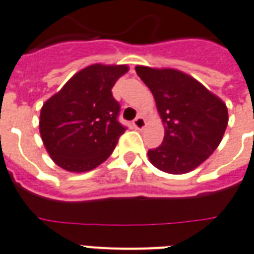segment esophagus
Returning a JSON list of instances; mask_svg holds the SVG:
<instances>
[{"label": "esophagus", "mask_w": 254, "mask_h": 254, "mask_svg": "<svg viewBox=\"0 0 254 254\" xmlns=\"http://www.w3.org/2000/svg\"><path fill=\"white\" fill-rule=\"evenodd\" d=\"M133 127H136L137 130H142V129H144V127H146L145 118L141 117V116H140V117H137L136 120L133 121Z\"/></svg>", "instance_id": "obj_1"}]
</instances>
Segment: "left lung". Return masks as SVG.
Wrapping results in <instances>:
<instances>
[{"instance_id": "1", "label": "left lung", "mask_w": 254, "mask_h": 254, "mask_svg": "<svg viewBox=\"0 0 254 254\" xmlns=\"http://www.w3.org/2000/svg\"><path fill=\"white\" fill-rule=\"evenodd\" d=\"M136 72L153 94L165 130L163 144L148 151L149 161L167 174L195 170L222 141L229 121L225 102L179 69L136 65Z\"/></svg>"}]
</instances>
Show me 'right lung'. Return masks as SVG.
Returning <instances> with one entry per match:
<instances>
[{
    "instance_id": "1",
    "label": "right lung",
    "mask_w": 254,
    "mask_h": 254,
    "mask_svg": "<svg viewBox=\"0 0 254 254\" xmlns=\"http://www.w3.org/2000/svg\"><path fill=\"white\" fill-rule=\"evenodd\" d=\"M127 64H91L72 75L40 110L39 129L46 151L60 168L80 174L112 155L125 127L112 89Z\"/></svg>"
}]
</instances>
